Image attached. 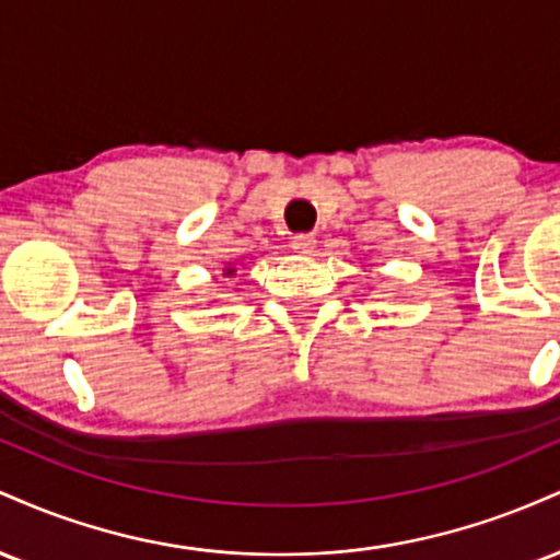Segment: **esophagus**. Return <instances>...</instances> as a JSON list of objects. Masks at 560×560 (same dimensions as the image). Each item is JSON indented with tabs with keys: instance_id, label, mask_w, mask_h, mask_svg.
Listing matches in <instances>:
<instances>
[{
	"instance_id": "obj_1",
	"label": "esophagus",
	"mask_w": 560,
	"mask_h": 560,
	"mask_svg": "<svg viewBox=\"0 0 560 560\" xmlns=\"http://www.w3.org/2000/svg\"><path fill=\"white\" fill-rule=\"evenodd\" d=\"M292 247L298 249L300 255H311L313 247H316V236H313V234H294L292 236Z\"/></svg>"
}]
</instances>
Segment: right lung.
I'll return each instance as SVG.
<instances>
[{
	"label": "right lung",
	"instance_id": "right-lung-1",
	"mask_svg": "<svg viewBox=\"0 0 560 560\" xmlns=\"http://www.w3.org/2000/svg\"><path fill=\"white\" fill-rule=\"evenodd\" d=\"M229 276H231V268H229Z\"/></svg>",
	"mask_w": 560,
	"mask_h": 560
}]
</instances>
